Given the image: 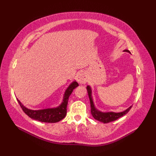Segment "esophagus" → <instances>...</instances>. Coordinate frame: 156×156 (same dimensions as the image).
<instances>
[{
	"instance_id": "1",
	"label": "esophagus",
	"mask_w": 156,
	"mask_h": 156,
	"mask_svg": "<svg viewBox=\"0 0 156 156\" xmlns=\"http://www.w3.org/2000/svg\"><path fill=\"white\" fill-rule=\"evenodd\" d=\"M78 81L80 84H86L88 82V78L84 72H81L78 76Z\"/></svg>"
}]
</instances>
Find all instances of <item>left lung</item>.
<instances>
[{"mask_svg":"<svg viewBox=\"0 0 156 156\" xmlns=\"http://www.w3.org/2000/svg\"><path fill=\"white\" fill-rule=\"evenodd\" d=\"M125 51H127L130 53L127 49H125L124 50ZM87 91H88V97L89 99H90V108H91V114L93 116V117L98 121L102 122L103 123H108V122H110L112 121H116L117 119L119 118H120L122 116L126 115L127 112L130 111V109L131 108L132 106H131L130 107H129L127 110H125V111H122L121 112H102L99 111L96 109L94 107V105L93 103V101H92V90L90 87L89 86H87Z\"/></svg>","mask_w":156,"mask_h":156,"instance_id":"left-lung-1","label":"left lung"}]
</instances>
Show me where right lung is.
<instances>
[{
  "label": "right lung",
  "mask_w": 156,
  "mask_h": 156,
  "mask_svg": "<svg viewBox=\"0 0 156 156\" xmlns=\"http://www.w3.org/2000/svg\"><path fill=\"white\" fill-rule=\"evenodd\" d=\"M77 87H78V84L76 82H72L69 86L67 90H66L62 103L57 108L34 111L25 107L18 99L17 101L23 112L30 118L44 122H57L66 117L67 113V105L69 97L74 89Z\"/></svg>",
  "instance_id": "right-lung-1"
}]
</instances>
